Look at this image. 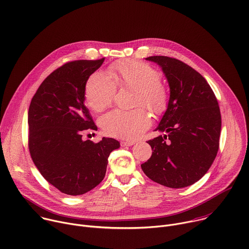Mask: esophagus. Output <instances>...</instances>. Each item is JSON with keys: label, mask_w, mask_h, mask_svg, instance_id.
Returning <instances> with one entry per match:
<instances>
[{"label": "esophagus", "mask_w": 249, "mask_h": 249, "mask_svg": "<svg viewBox=\"0 0 249 249\" xmlns=\"http://www.w3.org/2000/svg\"><path fill=\"white\" fill-rule=\"evenodd\" d=\"M133 144H134L133 141H122V142H121V145H122L123 147H124V146H132Z\"/></svg>", "instance_id": "1"}]
</instances>
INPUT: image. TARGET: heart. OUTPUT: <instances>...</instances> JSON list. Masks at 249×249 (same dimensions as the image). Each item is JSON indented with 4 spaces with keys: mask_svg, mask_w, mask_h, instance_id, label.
Listing matches in <instances>:
<instances>
[{
    "mask_svg": "<svg viewBox=\"0 0 249 249\" xmlns=\"http://www.w3.org/2000/svg\"><path fill=\"white\" fill-rule=\"evenodd\" d=\"M109 74L93 73L85 86L88 106L101 112L111 105L117 86L136 89L135 105L145 106L156 115L163 114L169 103V94L160 82L161 73L150 65L138 61H124L109 68ZM151 117L144 108L132 111L114 110L100 119V125L110 136L133 140L151 125Z\"/></svg>",
    "mask_w": 249,
    "mask_h": 249,
    "instance_id": "obj_1",
    "label": "heart"
}]
</instances>
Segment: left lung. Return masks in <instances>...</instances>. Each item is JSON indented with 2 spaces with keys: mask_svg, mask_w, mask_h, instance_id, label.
<instances>
[{
  "mask_svg": "<svg viewBox=\"0 0 249 249\" xmlns=\"http://www.w3.org/2000/svg\"><path fill=\"white\" fill-rule=\"evenodd\" d=\"M146 60L162 69L170 99L155 129L167 134L147 142L153 152L141 169L157 183L182 188L199 180L217 156L222 125L219 104L206 79L191 67L165 56Z\"/></svg>",
  "mask_w": 249,
  "mask_h": 249,
  "instance_id": "left-lung-1",
  "label": "left lung"
}]
</instances>
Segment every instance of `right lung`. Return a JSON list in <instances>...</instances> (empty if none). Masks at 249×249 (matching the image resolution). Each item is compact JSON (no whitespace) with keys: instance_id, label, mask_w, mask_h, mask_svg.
<instances>
[{"instance_id":"obj_1","label":"right lung","mask_w":249,"mask_h":249,"mask_svg":"<svg viewBox=\"0 0 249 249\" xmlns=\"http://www.w3.org/2000/svg\"><path fill=\"white\" fill-rule=\"evenodd\" d=\"M105 59L79 60L57 69L41 83L28 110L29 152L43 178L69 195L84 194L105 178L108 158L120 142L103 137L95 143L82 131L96 130L85 107L89 76Z\"/></svg>"}]
</instances>
